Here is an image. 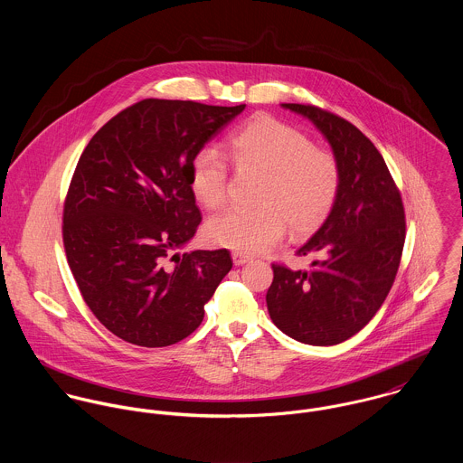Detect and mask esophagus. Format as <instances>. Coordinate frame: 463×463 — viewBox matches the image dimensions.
Returning <instances> with one entry per match:
<instances>
[{
    "label": "esophagus",
    "mask_w": 463,
    "mask_h": 463,
    "mask_svg": "<svg viewBox=\"0 0 463 463\" xmlns=\"http://www.w3.org/2000/svg\"><path fill=\"white\" fill-rule=\"evenodd\" d=\"M232 259H233V264L235 265L248 264L251 260V257H248L246 253H241V251H233Z\"/></svg>",
    "instance_id": "esophagus-1"
}]
</instances>
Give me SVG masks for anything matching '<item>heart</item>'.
<instances>
[{"label":"heart","mask_w":463,"mask_h":463,"mask_svg":"<svg viewBox=\"0 0 463 463\" xmlns=\"http://www.w3.org/2000/svg\"><path fill=\"white\" fill-rule=\"evenodd\" d=\"M226 155L239 173L262 175V180L253 198L257 208L210 219L206 237L212 244L259 253L278 244L287 228L292 239L303 241L328 221L340 193V164L308 135L260 116L230 135ZM228 187L226 158L210 147L198 151L191 162L194 198L219 210L228 203Z\"/></svg>","instance_id":"b5f03b06"}]
</instances>
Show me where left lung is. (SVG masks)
I'll use <instances>...</instances> for the list:
<instances>
[{"mask_svg":"<svg viewBox=\"0 0 463 463\" xmlns=\"http://www.w3.org/2000/svg\"><path fill=\"white\" fill-rule=\"evenodd\" d=\"M325 133L340 164V193L328 221L298 251L308 270L272 264L265 301L272 323L312 345L362 330L389 296L401 264L406 219L401 193L376 146L344 118L316 105L283 103Z\"/></svg>","mask_w":463,"mask_h":463,"instance_id":"obj_1","label":"left lung"}]
</instances>
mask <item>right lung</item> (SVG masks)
Returning a JSON list of instances; mask_svg holds the SVG:
<instances>
[{"label": "right lung", "instance_id": "right-lung-1", "mask_svg": "<svg viewBox=\"0 0 463 463\" xmlns=\"http://www.w3.org/2000/svg\"><path fill=\"white\" fill-rule=\"evenodd\" d=\"M246 105L147 98L89 140L62 213L67 264L96 319L142 347L189 336L232 269L228 250L178 255L201 222L191 162Z\"/></svg>", "mask_w": 463, "mask_h": 463}]
</instances>
